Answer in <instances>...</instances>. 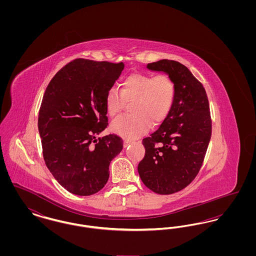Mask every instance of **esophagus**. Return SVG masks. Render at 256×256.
<instances>
[{"label":"esophagus","instance_id":"obj_1","mask_svg":"<svg viewBox=\"0 0 256 256\" xmlns=\"http://www.w3.org/2000/svg\"><path fill=\"white\" fill-rule=\"evenodd\" d=\"M134 142L132 141H130V140H124V148H126V146H130V144H132Z\"/></svg>","mask_w":256,"mask_h":256}]
</instances>
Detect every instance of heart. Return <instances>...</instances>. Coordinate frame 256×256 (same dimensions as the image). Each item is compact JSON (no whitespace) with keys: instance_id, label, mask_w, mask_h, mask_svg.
I'll return each instance as SVG.
<instances>
[{"instance_id":"heart-1","label":"heart","mask_w":256,"mask_h":256,"mask_svg":"<svg viewBox=\"0 0 256 256\" xmlns=\"http://www.w3.org/2000/svg\"><path fill=\"white\" fill-rule=\"evenodd\" d=\"M176 96V86L169 76L132 74L122 80L121 90L111 88L106 97L110 117L117 116L126 102H132V115L121 116L111 122L112 132L126 138L146 134L150 124H159L170 113Z\"/></svg>"}]
</instances>
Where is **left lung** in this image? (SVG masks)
Wrapping results in <instances>:
<instances>
[{
	"label": "left lung",
	"instance_id": "obj_1",
	"mask_svg": "<svg viewBox=\"0 0 256 256\" xmlns=\"http://www.w3.org/2000/svg\"><path fill=\"white\" fill-rule=\"evenodd\" d=\"M146 68L172 80L176 96L158 128L143 139L145 156L138 172L148 189L170 195L189 185L202 167L211 138V117L206 89L178 61L162 60Z\"/></svg>",
	"mask_w": 256,
	"mask_h": 256
}]
</instances>
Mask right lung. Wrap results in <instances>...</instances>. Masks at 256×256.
<instances>
[{
    "mask_svg": "<svg viewBox=\"0 0 256 256\" xmlns=\"http://www.w3.org/2000/svg\"><path fill=\"white\" fill-rule=\"evenodd\" d=\"M124 64L78 58L50 82L38 116L45 163L63 188L78 196L98 192L110 164L122 150L116 134L97 135L108 126L106 97Z\"/></svg>",
    "mask_w": 256,
    "mask_h": 256,
    "instance_id": "1",
    "label": "right lung"
}]
</instances>
